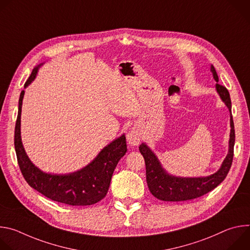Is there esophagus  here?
Segmentation results:
<instances>
[{"instance_id": "34e87169", "label": "esophagus", "mask_w": 250, "mask_h": 250, "mask_svg": "<svg viewBox=\"0 0 250 250\" xmlns=\"http://www.w3.org/2000/svg\"><path fill=\"white\" fill-rule=\"evenodd\" d=\"M126 138H127V142L132 146H138L139 142H140V139H141V132H140V129L137 128V127H132L127 135H126Z\"/></svg>"}]
</instances>
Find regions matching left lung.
<instances>
[{"instance_id":"1","label":"left lung","mask_w":250,"mask_h":250,"mask_svg":"<svg viewBox=\"0 0 250 250\" xmlns=\"http://www.w3.org/2000/svg\"><path fill=\"white\" fill-rule=\"evenodd\" d=\"M210 72L212 73L215 81L219 82L217 71L212 65H210ZM216 90L230 113L229 152L220 169L213 174L204 177H180L171 175L163 168L155 153L144 142L139 146V151L146 161L147 186L150 193L155 198L166 202H180L196 199L215 189L227 177L232 163L235 141L234 125L231 116V101L229 93L226 87L217 83Z\"/></svg>"}]
</instances>
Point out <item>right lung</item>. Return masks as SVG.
I'll use <instances>...</instances> for the list:
<instances>
[{"mask_svg": "<svg viewBox=\"0 0 250 250\" xmlns=\"http://www.w3.org/2000/svg\"><path fill=\"white\" fill-rule=\"evenodd\" d=\"M42 65L43 63H41L33 68L24 89L32 83ZM23 96L24 90L21 91L19 100L15 148L20 169L27 184L48 199L70 206H90L104 199L108 193L113 173L127 150L125 135L123 134L113 140L88 165L78 171L68 174L43 172L31 162L22 146L21 115Z\"/></svg>", "mask_w": 250, "mask_h": 250, "instance_id": "right-lung-1", "label": "right lung"}]
</instances>
